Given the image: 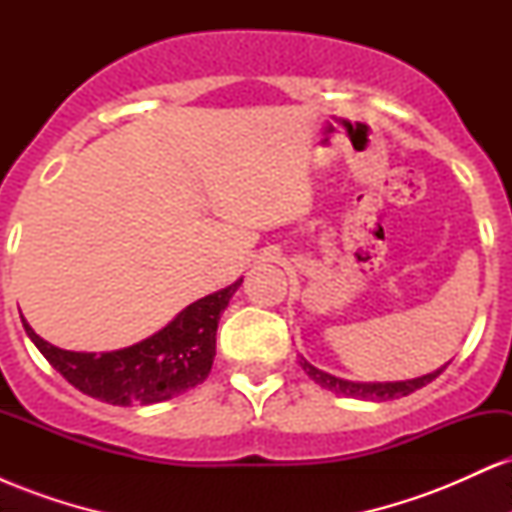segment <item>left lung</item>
I'll use <instances>...</instances> for the list:
<instances>
[{
    "label": "left lung",
    "mask_w": 512,
    "mask_h": 512,
    "mask_svg": "<svg viewBox=\"0 0 512 512\" xmlns=\"http://www.w3.org/2000/svg\"><path fill=\"white\" fill-rule=\"evenodd\" d=\"M301 368L310 375V378L315 380L317 385L325 387V390L337 392V395H344V397L375 399V402H387V399L407 397L414 390H419V387H424V385L431 383V380H436L438 375L445 370V366H443V368L433 370V373L424 375V378L404 380V383H351V380H342V378H334V375H330V373H322L320 368L310 366L305 358L301 361Z\"/></svg>",
    "instance_id": "obj_1"
}]
</instances>
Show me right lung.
I'll return each instance as SVG.
<instances>
[{"mask_svg":"<svg viewBox=\"0 0 512 512\" xmlns=\"http://www.w3.org/2000/svg\"><path fill=\"white\" fill-rule=\"evenodd\" d=\"M243 281V279H240ZM240 281L199 298L144 342L110 354H76L40 339L23 320L26 334L67 383L115 407L156 404L204 383L216 354V327Z\"/></svg>","mask_w":512,"mask_h":512,"instance_id":"obj_1","label":"right lung"}]
</instances>
